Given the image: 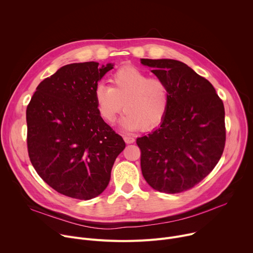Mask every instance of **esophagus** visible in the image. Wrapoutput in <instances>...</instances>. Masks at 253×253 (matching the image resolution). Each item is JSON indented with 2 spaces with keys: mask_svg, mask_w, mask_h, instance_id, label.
<instances>
[{
  "mask_svg": "<svg viewBox=\"0 0 253 253\" xmlns=\"http://www.w3.org/2000/svg\"><path fill=\"white\" fill-rule=\"evenodd\" d=\"M124 141L127 143V144H131L135 141V139L131 136H124Z\"/></svg>",
  "mask_w": 253,
  "mask_h": 253,
  "instance_id": "34e87169",
  "label": "esophagus"
}]
</instances>
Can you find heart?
I'll use <instances>...</instances> for the list:
<instances>
[{
  "mask_svg": "<svg viewBox=\"0 0 253 253\" xmlns=\"http://www.w3.org/2000/svg\"><path fill=\"white\" fill-rule=\"evenodd\" d=\"M111 86L95 87L94 98L100 117L113 123L123 109L120 124L129 131L153 130L164 119L169 106L166 83L134 67H124L111 77Z\"/></svg>",
  "mask_w": 253,
  "mask_h": 253,
  "instance_id": "heart-1",
  "label": "heart"
}]
</instances>
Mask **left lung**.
I'll use <instances>...</instances> for the list:
<instances>
[{
	"label": "left lung",
	"mask_w": 253,
	"mask_h": 253,
	"mask_svg": "<svg viewBox=\"0 0 253 253\" xmlns=\"http://www.w3.org/2000/svg\"><path fill=\"white\" fill-rule=\"evenodd\" d=\"M162 79L169 106L161 125L137 138L141 170L155 190L180 193L203 180L218 163L225 145L224 106L212 84L186 64L141 59Z\"/></svg>",
	"instance_id": "1"
}]
</instances>
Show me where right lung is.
<instances>
[{
	"label": "right lung",
	"instance_id": "obj_1",
	"mask_svg": "<svg viewBox=\"0 0 253 253\" xmlns=\"http://www.w3.org/2000/svg\"><path fill=\"white\" fill-rule=\"evenodd\" d=\"M113 64L73 63L36 89L26 112L28 153L44 181L68 197L88 200L109 184L125 142L100 117L95 87Z\"/></svg>",
	"mask_w": 253,
	"mask_h": 253
}]
</instances>
